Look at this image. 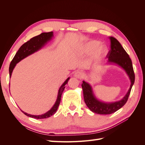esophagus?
I'll list each match as a JSON object with an SVG mask.
<instances>
[{"instance_id":"esophagus-1","label":"esophagus","mask_w":145,"mask_h":145,"mask_svg":"<svg viewBox=\"0 0 145 145\" xmlns=\"http://www.w3.org/2000/svg\"><path fill=\"white\" fill-rule=\"evenodd\" d=\"M74 76L77 78H82L83 76V74L82 71H77V72L74 73Z\"/></svg>"}]
</instances>
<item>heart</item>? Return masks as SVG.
Returning a JSON list of instances; mask_svg holds the SVG:
<instances>
[{
    "label": "heart",
    "mask_w": 145,
    "mask_h": 145,
    "mask_svg": "<svg viewBox=\"0 0 145 145\" xmlns=\"http://www.w3.org/2000/svg\"><path fill=\"white\" fill-rule=\"evenodd\" d=\"M81 51L83 54H89L92 52V56L94 59H100L103 57L106 48L103 45L99 44L97 40H90L83 44L81 48Z\"/></svg>",
    "instance_id": "b5f03b06"
}]
</instances>
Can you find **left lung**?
I'll return each mask as SVG.
<instances>
[{
  "label": "left lung",
  "mask_w": 145,
  "mask_h": 145,
  "mask_svg": "<svg viewBox=\"0 0 145 145\" xmlns=\"http://www.w3.org/2000/svg\"><path fill=\"white\" fill-rule=\"evenodd\" d=\"M109 39L111 42V50L106 56L108 59L107 64L116 65L123 69L129 77L131 85L128 93L120 100L113 102H105L95 97L93 88L89 83L83 81L82 86L83 98L86 106L92 112L103 115L111 114L124 106L128 99L131 88L135 81L132 61L129 55L116 38L109 37Z\"/></svg>",
  "instance_id": "8db88e82"
}]
</instances>
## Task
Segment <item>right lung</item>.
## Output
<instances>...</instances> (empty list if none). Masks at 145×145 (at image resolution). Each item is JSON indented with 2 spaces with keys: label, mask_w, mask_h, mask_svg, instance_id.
Wrapping results in <instances>:
<instances>
[{
  "label": "right lung",
  "mask_w": 145,
  "mask_h": 145,
  "mask_svg": "<svg viewBox=\"0 0 145 145\" xmlns=\"http://www.w3.org/2000/svg\"><path fill=\"white\" fill-rule=\"evenodd\" d=\"M54 35L52 31L48 33H42L40 35H38V36L36 37H34L32 39H31L29 41L25 43L24 44L22 45L19 49V50L16 52V55L14 56V58L12 60L11 62L10 65V77L11 78L13 69H14L17 63H18L22 60L26 58L27 57L31 55L34 54V52L41 50L48 42H49L51 40H52V39ZM69 78L70 77H68L67 79L63 82V84L60 86L58 91L57 97L56 102L49 111L41 115H31L23 111H22V112L26 116H27L29 117L36 118V119L46 118L54 114L59 108L61 100V97H62V93L65 88V86L66 85V84L68 83Z\"/></svg>",
  "instance_id": "obj_1"
}]
</instances>
